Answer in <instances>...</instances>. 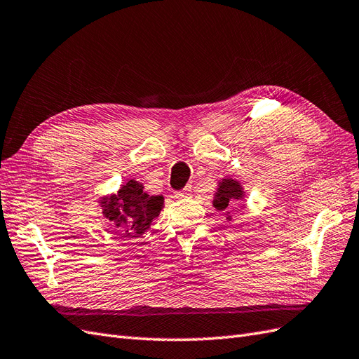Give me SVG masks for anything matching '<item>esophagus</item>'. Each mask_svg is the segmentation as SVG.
Here are the masks:
<instances>
[{
	"label": "esophagus",
	"mask_w": 359,
	"mask_h": 359,
	"mask_svg": "<svg viewBox=\"0 0 359 359\" xmlns=\"http://www.w3.org/2000/svg\"><path fill=\"white\" fill-rule=\"evenodd\" d=\"M175 196H177L178 199H180V198H189V196H191V186H187L184 190L178 191Z\"/></svg>",
	"instance_id": "obj_1"
}]
</instances>
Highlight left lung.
I'll return each instance as SVG.
<instances>
[{
    "label": "left lung",
    "mask_w": 359,
    "mask_h": 359,
    "mask_svg": "<svg viewBox=\"0 0 359 359\" xmlns=\"http://www.w3.org/2000/svg\"><path fill=\"white\" fill-rule=\"evenodd\" d=\"M245 199V190L237 180L224 178L217 182V190L215 193V199H212V207L219 211H225L226 219L231 220V207L232 203L237 201Z\"/></svg>",
    "instance_id": "1"
}]
</instances>
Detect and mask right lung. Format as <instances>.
I'll return each mask as SVG.
<instances>
[{
	"label": "right lung",
	"mask_w": 359,
	"mask_h": 359,
	"mask_svg": "<svg viewBox=\"0 0 359 359\" xmlns=\"http://www.w3.org/2000/svg\"><path fill=\"white\" fill-rule=\"evenodd\" d=\"M164 198L151 196L143 184L130 180L111 195L100 199L102 216L111 222V228L122 237L139 238L151 228L152 220L163 210Z\"/></svg>",
	"instance_id": "obj_1"
}]
</instances>
